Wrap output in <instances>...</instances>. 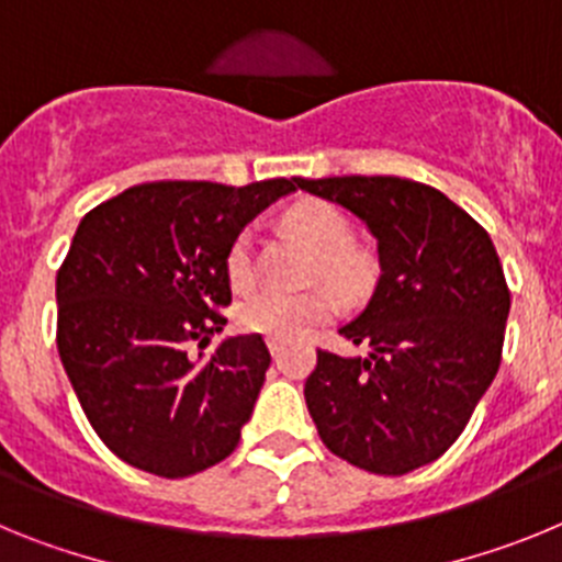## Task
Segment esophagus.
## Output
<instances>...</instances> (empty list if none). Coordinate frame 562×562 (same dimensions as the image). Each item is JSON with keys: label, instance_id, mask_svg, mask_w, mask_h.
<instances>
[{"label": "esophagus", "instance_id": "obj_1", "mask_svg": "<svg viewBox=\"0 0 562 562\" xmlns=\"http://www.w3.org/2000/svg\"><path fill=\"white\" fill-rule=\"evenodd\" d=\"M267 346H270V355L276 357V360L281 357V351H284V342L276 340V337H270V340H267Z\"/></svg>", "mask_w": 562, "mask_h": 562}]
</instances>
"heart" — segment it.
Instances as JSON below:
<instances>
[{
  "instance_id": "1",
  "label": "heart",
  "mask_w": 562,
  "mask_h": 562,
  "mask_svg": "<svg viewBox=\"0 0 562 562\" xmlns=\"http://www.w3.org/2000/svg\"><path fill=\"white\" fill-rule=\"evenodd\" d=\"M284 227L317 256L321 276L340 295L357 297L371 286L374 267L362 252L351 250V225L335 205L321 200H306L284 213ZM225 270L233 286L250 284L252 278V245L250 236L241 233L231 245ZM335 315V301L326 292H286L261 290L247 295L238 304L236 317L241 329L276 337L281 342L301 340L324 326Z\"/></svg>"
}]
</instances>
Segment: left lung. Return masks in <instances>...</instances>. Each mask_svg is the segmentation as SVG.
<instances>
[{"mask_svg": "<svg viewBox=\"0 0 562 562\" xmlns=\"http://www.w3.org/2000/svg\"><path fill=\"white\" fill-rule=\"evenodd\" d=\"M292 180L355 213L380 256L374 295L340 326L369 355L317 349L306 408L331 453L369 473L405 475L459 439L498 374L509 317L498 252L470 213L422 182Z\"/></svg>", "mask_w": 562, "mask_h": 562, "instance_id": "obj_1", "label": "left lung"}]
</instances>
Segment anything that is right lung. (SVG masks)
<instances>
[{"instance_id":"obj_1","label":"right lung","mask_w":562,"mask_h":562,"mask_svg":"<svg viewBox=\"0 0 562 562\" xmlns=\"http://www.w3.org/2000/svg\"><path fill=\"white\" fill-rule=\"evenodd\" d=\"M292 191L295 180L146 182L81 220L56 278V342L89 425L117 459L186 479L236 450L270 351L261 335L202 349L227 324V250Z\"/></svg>"}]
</instances>
